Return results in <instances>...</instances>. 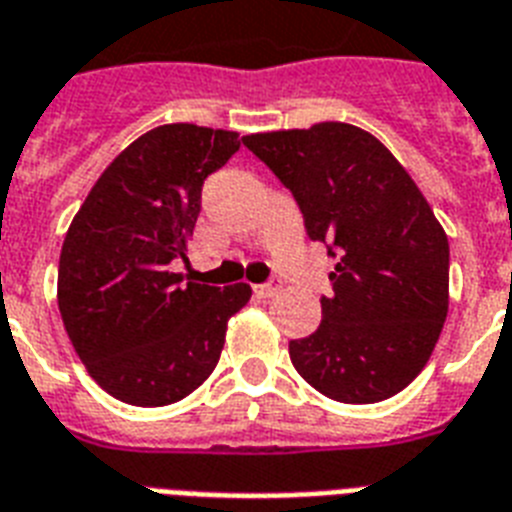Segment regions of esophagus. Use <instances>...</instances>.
<instances>
[{"mask_svg": "<svg viewBox=\"0 0 512 512\" xmlns=\"http://www.w3.org/2000/svg\"><path fill=\"white\" fill-rule=\"evenodd\" d=\"M277 290H280V285L277 282H264V285H253V293L259 298H272L277 296Z\"/></svg>", "mask_w": 512, "mask_h": 512, "instance_id": "obj_1", "label": "esophagus"}]
</instances>
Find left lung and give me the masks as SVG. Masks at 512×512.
Wrapping results in <instances>:
<instances>
[{"mask_svg": "<svg viewBox=\"0 0 512 512\" xmlns=\"http://www.w3.org/2000/svg\"><path fill=\"white\" fill-rule=\"evenodd\" d=\"M243 145L338 259L320 327L288 346L298 375L343 404L399 394L431 359L449 309V240L423 192L383 142L341 121L248 134Z\"/></svg>", "mask_w": 512, "mask_h": 512, "instance_id": "8db88e82", "label": "left lung"}]
</instances>
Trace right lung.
Here are the masks:
<instances>
[{"instance_id":"right-lung-1","label":"right lung","mask_w":512,"mask_h":512,"mask_svg":"<svg viewBox=\"0 0 512 512\" xmlns=\"http://www.w3.org/2000/svg\"><path fill=\"white\" fill-rule=\"evenodd\" d=\"M237 132L166 124L134 140L73 216L57 269V306L97 386L134 407L192 394L222 357L227 320L251 285H200L187 259L208 174L237 153Z\"/></svg>"}]
</instances>
